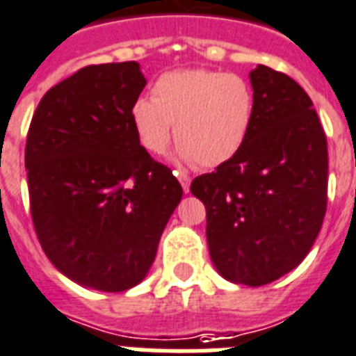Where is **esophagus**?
<instances>
[{"label": "esophagus", "instance_id": "1", "mask_svg": "<svg viewBox=\"0 0 356 356\" xmlns=\"http://www.w3.org/2000/svg\"><path fill=\"white\" fill-rule=\"evenodd\" d=\"M178 180H180V184H181V189H184V191L186 193H189V186H191V178H189V176L186 175V172H178Z\"/></svg>", "mask_w": 356, "mask_h": 356}]
</instances>
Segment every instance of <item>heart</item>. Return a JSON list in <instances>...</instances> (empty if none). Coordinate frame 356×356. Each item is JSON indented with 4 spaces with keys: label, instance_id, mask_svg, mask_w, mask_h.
I'll list each match as a JSON object with an SVG mask.
<instances>
[{
    "label": "heart",
    "instance_id": "obj_1",
    "mask_svg": "<svg viewBox=\"0 0 356 356\" xmlns=\"http://www.w3.org/2000/svg\"><path fill=\"white\" fill-rule=\"evenodd\" d=\"M255 118L254 88L237 73L180 70L161 75L152 99L139 97L130 121L143 149L160 154L175 124L176 158L213 169L238 154Z\"/></svg>",
    "mask_w": 356,
    "mask_h": 356
}]
</instances>
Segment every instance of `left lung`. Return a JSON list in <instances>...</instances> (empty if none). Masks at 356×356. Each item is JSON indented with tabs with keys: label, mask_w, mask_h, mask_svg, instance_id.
Segmentation results:
<instances>
[{
	"label": "left lung",
	"mask_w": 356,
	"mask_h": 356,
	"mask_svg": "<svg viewBox=\"0 0 356 356\" xmlns=\"http://www.w3.org/2000/svg\"><path fill=\"white\" fill-rule=\"evenodd\" d=\"M255 118L246 143L215 172L195 178L218 274L261 286L305 259L327 209V138L311 97L291 76L250 73Z\"/></svg>",
	"instance_id": "8db88e82"
}]
</instances>
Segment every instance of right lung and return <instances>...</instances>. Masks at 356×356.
I'll return each mask as SVG.
<instances>
[{"mask_svg": "<svg viewBox=\"0 0 356 356\" xmlns=\"http://www.w3.org/2000/svg\"><path fill=\"white\" fill-rule=\"evenodd\" d=\"M145 84L138 62L82 67L42 97L27 134L40 244L58 272L93 291L123 292L145 280L184 195L132 129L130 108Z\"/></svg>", "mask_w": 356, "mask_h": 356, "instance_id": "1", "label": "right lung"}]
</instances>
